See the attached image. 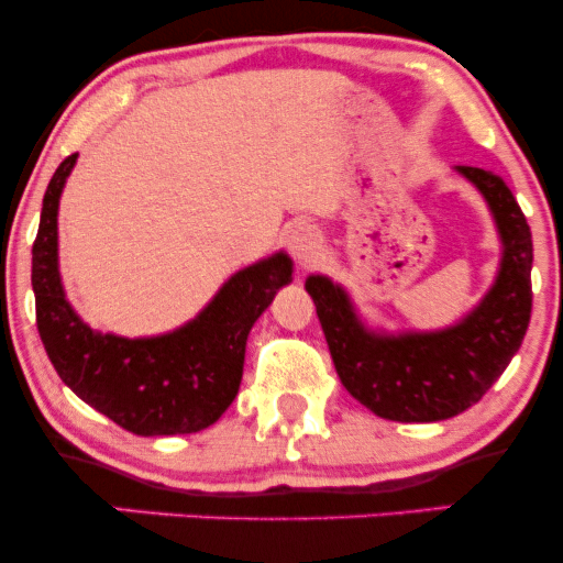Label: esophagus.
<instances>
[{
	"instance_id": "esophagus-1",
	"label": "esophagus",
	"mask_w": 563,
	"mask_h": 563,
	"mask_svg": "<svg viewBox=\"0 0 563 563\" xmlns=\"http://www.w3.org/2000/svg\"><path fill=\"white\" fill-rule=\"evenodd\" d=\"M286 245H288V254L294 256L296 264H307L314 254H318L320 235L312 224L294 222L286 230Z\"/></svg>"
}]
</instances>
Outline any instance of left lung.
Here are the masks:
<instances>
[{
  "instance_id": "8db88e82",
  "label": "left lung",
  "mask_w": 563,
  "mask_h": 563,
  "mask_svg": "<svg viewBox=\"0 0 563 563\" xmlns=\"http://www.w3.org/2000/svg\"><path fill=\"white\" fill-rule=\"evenodd\" d=\"M455 172L487 200L503 245L495 283L466 318L442 331L386 333L365 325L352 296L331 277L309 275L303 283L341 384L386 421L434 423L468 410L503 376L529 325L532 232L527 219L497 174L476 166H455Z\"/></svg>"
}]
</instances>
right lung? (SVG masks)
Instances as JSON below:
<instances>
[{
  "mask_svg": "<svg viewBox=\"0 0 563 563\" xmlns=\"http://www.w3.org/2000/svg\"><path fill=\"white\" fill-rule=\"evenodd\" d=\"M76 153L57 166L44 192L31 260L36 328L57 376L76 397L140 437L196 434L222 418L241 389L245 341L294 262L277 251L238 269L214 299L172 333L124 339L84 322L66 299L57 264V209Z\"/></svg>",
  "mask_w": 563,
  "mask_h": 563,
  "instance_id": "1",
  "label": "right lung"
}]
</instances>
